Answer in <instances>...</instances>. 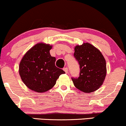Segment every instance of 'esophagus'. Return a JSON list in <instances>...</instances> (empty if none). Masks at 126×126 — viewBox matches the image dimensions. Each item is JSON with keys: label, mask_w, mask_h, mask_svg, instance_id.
<instances>
[{"label": "esophagus", "mask_w": 126, "mask_h": 126, "mask_svg": "<svg viewBox=\"0 0 126 126\" xmlns=\"http://www.w3.org/2000/svg\"><path fill=\"white\" fill-rule=\"evenodd\" d=\"M63 70L64 71V72H66V73H68V68H64V69H63Z\"/></svg>", "instance_id": "obj_1"}]
</instances>
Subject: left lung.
<instances>
[{"label": "left lung", "instance_id": "left-lung-1", "mask_svg": "<svg viewBox=\"0 0 126 126\" xmlns=\"http://www.w3.org/2000/svg\"><path fill=\"white\" fill-rule=\"evenodd\" d=\"M74 55L80 69L79 77L72 78L75 87L86 93L98 90L107 74L106 61L101 51L92 44L84 43L75 47Z\"/></svg>", "mask_w": 126, "mask_h": 126}]
</instances>
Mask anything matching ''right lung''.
Instances as JSON below:
<instances>
[{
    "instance_id": "obj_1",
    "label": "right lung",
    "mask_w": 126,
    "mask_h": 126,
    "mask_svg": "<svg viewBox=\"0 0 126 126\" xmlns=\"http://www.w3.org/2000/svg\"><path fill=\"white\" fill-rule=\"evenodd\" d=\"M52 46L44 43L35 44L23 56L19 73L24 84L32 91L44 93L54 87L59 76L65 72L55 66V57H51Z\"/></svg>"
}]
</instances>
